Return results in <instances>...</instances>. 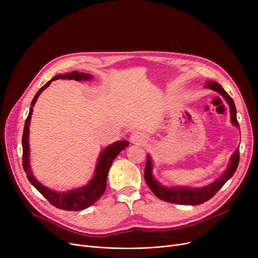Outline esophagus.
Listing matches in <instances>:
<instances>
[{"label": "esophagus", "mask_w": 258, "mask_h": 258, "mask_svg": "<svg viewBox=\"0 0 258 258\" xmlns=\"http://www.w3.org/2000/svg\"><path fill=\"white\" fill-rule=\"evenodd\" d=\"M131 141L133 143H136V144H141L145 141V136L144 134L140 133V132H135L133 133V135L131 136Z\"/></svg>", "instance_id": "obj_1"}]
</instances>
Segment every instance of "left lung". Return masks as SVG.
<instances>
[{
    "label": "left lung",
    "mask_w": 258,
    "mask_h": 258,
    "mask_svg": "<svg viewBox=\"0 0 258 258\" xmlns=\"http://www.w3.org/2000/svg\"><path fill=\"white\" fill-rule=\"evenodd\" d=\"M205 88L213 90L218 92L220 95L224 97L226 102L230 106V118H231L232 124L239 128L238 122L236 119V107L234 104L233 99L229 96V94L223 89V87L216 83V81H207ZM239 163V148L237 147L236 151L232 154L230 158L229 164L226 170L223 172L221 177L214 180L212 183L205 185L199 188H191V187H183V186H172L167 187L165 185H162L157 179H155L153 169L154 164L151 155H147L146 159V165L144 170V178L151 188V190L158 197L159 199L163 200L168 203H173V204L179 205H200L203 203L210 200L220 189L225 185V183L232 177Z\"/></svg>",
    "instance_id": "8db88e82"
}]
</instances>
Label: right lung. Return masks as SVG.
Returning a JSON list of instances; mask_svg holds the SVG:
<instances>
[{
	"instance_id": "add662e5",
	"label": "right lung",
	"mask_w": 258,
	"mask_h": 258,
	"mask_svg": "<svg viewBox=\"0 0 258 258\" xmlns=\"http://www.w3.org/2000/svg\"><path fill=\"white\" fill-rule=\"evenodd\" d=\"M93 76L90 74L79 73L77 71H73L66 74H58L56 76H54L35 94V96L31 102L28 117L26 119L25 126H24L23 138H22L23 167L27 174V178H28L29 182L51 203L53 206H55L62 210H69V211L83 210L93 205L95 202H97L105 191L106 177L108 173V169H110L113 161L116 159L119 153L121 151H123L124 148L130 144L128 141L126 140H119L110 145H107L104 150H102L97 159L93 178L88 182L87 185L83 187H78V188L71 189V190L59 192L43 185L34 177V174L32 173L31 165H30L29 126H30V121H31V115L33 113V106L38 96L42 94L44 90H46L51 85L52 81L56 79H74L77 81H81V80H91Z\"/></svg>"
}]
</instances>
